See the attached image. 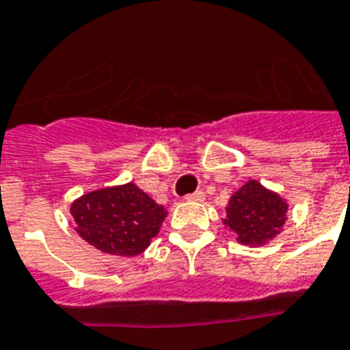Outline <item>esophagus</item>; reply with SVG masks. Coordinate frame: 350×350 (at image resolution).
Listing matches in <instances>:
<instances>
[{"label":"esophagus","instance_id":"esophagus-1","mask_svg":"<svg viewBox=\"0 0 350 350\" xmlns=\"http://www.w3.org/2000/svg\"><path fill=\"white\" fill-rule=\"evenodd\" d=\"M185 200H187V202L200 203V202H203V200H205V194H203L202 191H198V192H194V194H189V196H185Z\"/></svg>","mask_w":350,"mask_h":350}]
</instances>
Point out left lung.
I'll return each mask as SVG.
<instances>
[{"instance_id":"8db88e82","label":"left lung","mask_w":350,"mask_h":350,"mask_svg":"<svg viewBox=\"0 0 350 350\" xmlns=\"http://www.w3.org/2000/svg\"><path fill=\"white\" fill-rule=\"evenodd\" d=\"M288 203L256 180L245 181L227 202L224 225L247 247H263L276 238L287 221Z\"/></svg>"}]
</instances>
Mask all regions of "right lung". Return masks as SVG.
I'll use <instances>...</instances> for the list:
<instances>
[{
  "mask_svg": "<svg viewBox=\"0 0 350 350\" xmlns=\"http://www.w3.org/2000/svg\"><path fill=\"white\" fill-rule=\"evenodd\" d=\"M76 232L101 252L137 256L158 236L167 208L136 183L103 187L70 203Z\"/></svg>",
  "mask_w": 350,
  "mask_h": 350,
  "instance_id": "1",
  "label": "right lung"
}]
</instances>
